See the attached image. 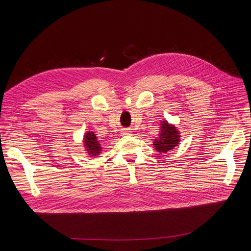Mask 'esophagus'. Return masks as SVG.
Masks as SVG:
<instances>
[{
    "mask_svg": "<svg viewBox=\"0 0 251 251\" xmlns=\"http://www.w3.org/2000/svg\"><path fill=\"white\" fill-rule=\"evenodd\" d=\"M131 133H132V131H131L130 129H124L123 131H122V135H130Z\"/></svg>",
    "mask_w": 251,
    "mask_h": 251,
    "instance_id": "1",
    "label": "esophagus"
}]
</instances>
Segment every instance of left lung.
<instances>
[{"label": "left lung", "instance_id": "obj_1", "mask_svg": "<svg viewBox=\"0 0 251 251\" xmlns=\"http://www.w3.org/2000/svg\"><path fill=\"white\" fill-rule=\"evenodd\" d=\"M161 125L160 137L154 139L153 146L155 151L160 153H166L177 147V144H179L180 135L179 131L174 125H170L167 121H163Z\"/></svg>", "mask_w": 251, "mask_h": 251}]
</instances>
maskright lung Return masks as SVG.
Masks as SVG:
<instances>
[{
	"instance_id": "obj_1",
	"label": "right lung",
	"mask_w": 251,
	"mask_h": 251,
	"mask_svg": "<svg viewBox=\"0 0 251 251\" xmlns=\"http://www.w3.org/2000/svg\"><path fill=\"white\" fill-rule=\"evenodd\" d=\"M84 147L90 156L98 155L101 151V147L99 143L94 132H87L84 136Z\"/></svg>"
}]
</instances>
